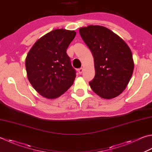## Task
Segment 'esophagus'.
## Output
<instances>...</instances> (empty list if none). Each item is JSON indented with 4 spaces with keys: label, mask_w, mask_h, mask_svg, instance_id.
<instances>
[{
    "label": "esophagus",
    "mask_w": 152,
    "mask_h": 152,
    "mask_svg": "<svg viewBox=\"0 0 152 152\" xmlns=\"http://www.w3.org/2000/svg\"><path fill=\"white\" fill-rule=\"evenodd\" d=\"M78 73H79L80 74H82V73L83 72V68H79V69L78 70Z\"/></svg>",
    "instance_id": "esophagus-1"
}]
</instances>
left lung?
I'll use <instances>...</instances> for the list:
<instances>
[{
	"instance_id": "obj_1",
	"label": "left lung",
	"mask_w": 152,
	"mask_h": 152,
	"mask_svg": "<svg viewBox=\"0 0 152 152\" xmlns=\"http://www.w3.org/2000/svg\"><path fill=\"white\" fill-rule=\"evenodd\" d=\"M83 41L93 55L96 74L89 82L91 90L104 99H113L123 92L134 70L131 50L113 31L102 26L79 29Z\"/></svg>"
}]
</instances>
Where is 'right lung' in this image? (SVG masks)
<instances>
[{"instance_id": "1", "label": "right lung", "mask_w": 152, "mask_h": 152, "mask_svg": "<svg viewBox=\"0 0 152 152\" xmlns=\"http://www.w3.org/2000/svg\"><path fill=\"white\" fill-rule=\"evenodd\" d=\"M76 33L64 29H54L35 43L26 58L27 76L41 96L55 99L73 84L76 71L66 49Z\"/></svg>"}]
</instances>
